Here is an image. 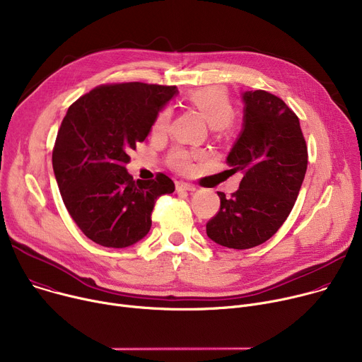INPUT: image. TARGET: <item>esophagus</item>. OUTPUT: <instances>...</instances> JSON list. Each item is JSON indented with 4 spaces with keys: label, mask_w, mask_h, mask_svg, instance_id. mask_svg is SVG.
<instances>
[{
    "label": "esophagus",
    "mask_w": 362,
    "mask_h": 362,
    "mask_svg": "<svg viewBox=\"0 0 362 362\" xmlns=\"http://www.w3.org/2000/svg\"><path fill=\"white\" fill-rule=\"evenodd\" d=\"M196 187H194V185H192V183H187V182H176V190L177 192H192V190H194Z\"/></svg>",
    "instance_id": "34e87169"
}]
</instances>
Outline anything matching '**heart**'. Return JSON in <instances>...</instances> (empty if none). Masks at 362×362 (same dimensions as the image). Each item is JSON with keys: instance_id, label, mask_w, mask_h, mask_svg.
Returning <instances> with one entry per match:
<instances>
[{"instance_id": "b5f03b06", "label": "heart", "mask_w": 362, "mask_h": 362, "mask_svg": "<svg viewBox=\"0 0 362 362\" xmlns=\"http://www.w3.org/2000/svg\"><path fill=\"white\" fill-rule=\"evenodd\" d=\"M186 101L192 107L198 110L204 118L212 127H223L233 119L235 108L231 98L225 89L219 86H205L199 89H193L186 95ZM172 119V110L164 107L158 111L153 121L151 131L156 136H163L169 129ZM198 156L194 151L176 147L168 156L169 166L180 173H189L193 168V160Z\"/></svg>"}]
</instances>
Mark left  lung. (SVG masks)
<instances>
[{
	"mask_svg": "<svg viewBox=\"0 0 362 362\" xmlns=\"http://www.w3.org/2000/svg\"><path fill=\"white\" fill-rule=\"evenodd\" d=\"M244 129L226 161L243 173L240 189L221 199L206 223L219 245L247 250L270 240L287 219L308 169V146L300 122L283 100L267 90H248Z\"/></svg>",
	"mask_w": 362,
	"mask_h": 362,
	"instance_id": "obj_1",
	"label": "left lung"
}]
</instances>
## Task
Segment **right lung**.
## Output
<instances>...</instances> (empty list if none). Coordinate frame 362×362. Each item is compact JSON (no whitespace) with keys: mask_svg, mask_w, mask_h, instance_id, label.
Returning a JSON list of instances; mask_svg holds the SVG:
<instances>
[{"mask_svg":"<svg viewBox=\"0 0 362 362\" xmlns=\"http://www.w3.org/2000/svg\"><path fill=\"white\" fill-rule=\"evenodd\" d=\"M176 86L143 82L105 83L76 100L64 115L52 163L64 206L93 243L125 248L144 238L161 194L173 180L157 173L133 180L128 153L143 143Z\"/></svg>","mask_w":362,"mask_h":362,"instance_id":"obj_1","label":"right lung"}]
</instances>
